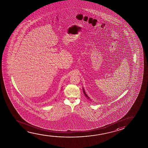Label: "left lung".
Masks as SVG:
<instances>
[{
    "mask_svg": "<svg viewBox=\"0 0 148 148\" xmlns=\"http://www.w3.org/2000/svg\"><path fill=\"white\" fill-rule=\"evenodd\" d=\"M83 88V92H84V95H85V96L86 97V98L88 99L90 101H91L92 100L90 99V98L88 96V95H86V92H85V90H84V88Z\"/></svg>",
    "mask_w": 148,
    "mask_h": 148,
    "instance_id": "1",
    "label": "left lung"
}]
</instances>
